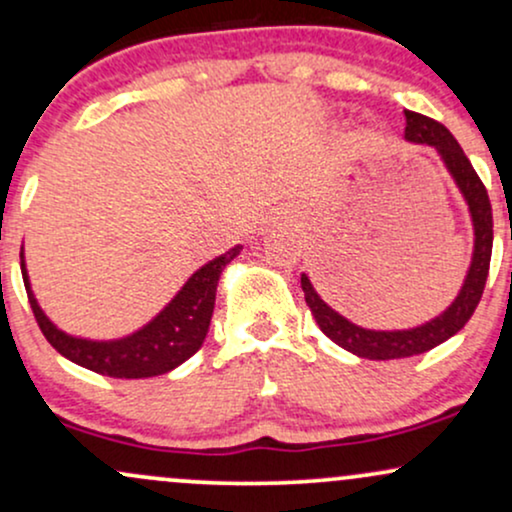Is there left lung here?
I'll return each mask as SVG.
<instances>
[{
    "mask_svg": "<svg viewBox=\"0 0 512 512\" xmlns=\"http://www.w3.org/2000/svg\"><path fill=\"white\" fill-rule=\"evenodd\" d=\"M404 117H407L404 139L411 144H426L431 146V149H436L443 166L448 168L450 178L455 180L457 190H460L464 204H467L469 209V219H472L474 250L467 276H464L462 289L455 296V301H452L443 313L433 317V320H428L419 327H409V330H366V327L354 325V322L346 320L344 315H339L337 310L322 301V296L315 291L308 274H301L305 303H308L310 313H313L320 330L325 332L334 344L342 346V349L351 351V354L361 358H370V361H390V358L416 356L424 354V351H431L433 346L448 342L452 334H457L464 325H467V320L474 315V310H477L491 264V202L489 195H486L484 182L479 180L477 170L472 168L469 158L464 156L457 139L452 137L440 122L431 120V117L426 115L411 113V110H404Z\"/></svg>",
    "mask_w": 512,
    "mask_h": 512,
    "instance_id": "left-lung-1",
    "label": "left lung"
}]
</instances>
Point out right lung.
<instances>
[{
	"label": "right lung",
	"instance_id": "add662e5",
	"mask_svg": "<svg viewBox=\"0 0 512 512\" xmlns=\"http://www.w3.org/2000/svg\"><path fill=\"white\" fill-rule=\"evenodd\" d=\"M240 250H243V245H236L226 255H219L216 260L204 264L202 269H197L185 281V286L175 293L173 301L154 320L146 322L142 330L127 334L122 339H110V342H96V339L74 337V334L62 332L43 313V308L33 296L31 281H28L23 250L21 274L40 332L64 358H69L76 366L93 370V373L137 380L168 373V370L185 363L192 354H197L209 332L216 286H219L223 269H226V264L236 260Z\"/></svg>",
	"mask_w": 512,
	"mask_h": 512
}]
</instances>
